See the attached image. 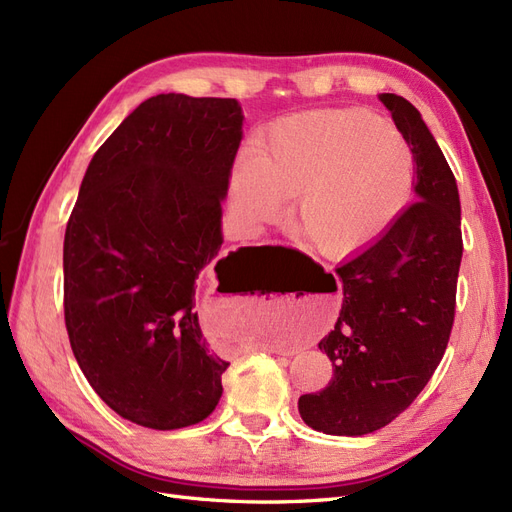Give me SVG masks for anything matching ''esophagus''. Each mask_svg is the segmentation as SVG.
<instances>
[{
  "mask_svg": "<svg viewBox=\"0 0 512 512\" xmlns=\"http://www.w3.org/2000/svg\"><path fill=\"white\" fill-rule=\"evenodd\" d=\"M265 350H267V352H275V354H277V352H280V350H277V348H265Z\"/></svg>",
  "mask_w": 512,
  "mask_h": 512,
  "instance_id": "esophagus-1",
  "label": "esophagus"
}]
</instances>
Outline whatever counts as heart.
Instances as JSON below:
<instances>
[{
	"instance_id": "1",
	"label": "heart",
	"mask_w": 512,
	"mask_h": 512,
	"mask_svg": "<svg viewBox=\"0 0 512 512\" xmlns=\"http://www.w3.org/2000/svg\"><path fill=\"white\" fill-rule=\"evenodd\" d=\"M414 156L393 123L359 111L292 115L269 128L254 158L230 177L232 207L243 224L282 218L297 194L294 218L318 250L344 256L374 241L404 209ZM273 344H288L275 339Z\"/></svg>"
}]
</instances>
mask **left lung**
Instances as JSON below:
<instances>
[{"instance_id": "1", "label": "left lung", "mask_w": 512, "mask_h": 512, "mask_svg": "<svg viewBox=\"0 0 512 512\" xmlns=\"http://www.w3.org/2000/svg\"><path fill=\"white\" fill-rule=\"evenodd\" d=\"M380 100L412 149L416 200L337 267L342 312L318 344L333 378L299 397L303 421L329 436H365L404 412L440 365L455 320L463 254L455 175L421 113L395 94Z\"/></svg>"}]
</instances>
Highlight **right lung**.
<instances>
[{
  "label": "right lung",
  "mask_w": 512,
  "mask_h": 512,
  "mask_svg": "<svg viewBox=\"0 0 512 512\" xmlns=\"http://www.w3.org/2000/svg\"><path fill=\"white\" fill-rule=\"evenodd\" d=\"M235 98L160 94L96 151L64 239V316L104 404L149 429L196 425L222 397L196 280L222 286V200L243 136ZM256 250V247H239ZM228 292H235L226 288Z\"/></svg>",
  "instance_id": "1"
}]
</instances>
